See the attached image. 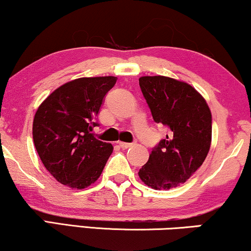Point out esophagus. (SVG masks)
<instances>
[{
  "label": "esophagus",
  "instance_id": "esophagus-1",
  "mask_svg": "<svg viewBox=\"0 0 251 251\" xmlns=\"http://www.w3.org/2000/svg\"><path fill=\"white\" fill-rule=\"evenodd\" d=\"M118 143L122 149H129V147H131L133 144H135V143H125V142H118Z\"/></svg>",
  "mask_w": 251,
  "mask_h": 251
}]
</instances>
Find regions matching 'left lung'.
Returning a JSON list of instances; mask_svg holds the SVG:
<instances>
[{
    "label": "left lung",
    "mask_w": 251,
    "mask_h": 251,
    "mask_svg": "<svg viewBox=\"0 0 251 251\" xmlns=\"http://www.w3.org/2000/svg\"><path fill=\"white\" fill-rule=\"evenodd\" d=\"M143 96L156 123L168 128L139 177L154 190L183 184L202 166L211 143V112L190 84L167 76L139 78Z\"/></svg>",
    "instance_id": "left-lung-1"
}]
</instances>
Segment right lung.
<instances>
[{"label": "right lung", "instance_id": "add662e5", "mask_svg": "<svg viewBox=\"0 0 251 251\" xmlns=\"http://www.w3.org/2000/svg\"><path fill=\"white\" fill-rule=\"evenodd\" d=\"M118 77H81L56 89L37 108L33 140L41 161L56 179L82 190L102 173L111 144L91 133L107 92Z\"/></svg>", "mask_w": 251, "mask_h": 251}]
</instances>
